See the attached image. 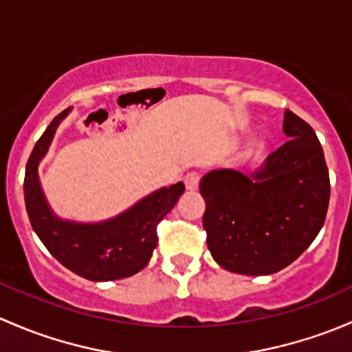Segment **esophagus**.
I'll use <instances>...</instances> for the list:
<instances>
[{
	"mask_svg": "<svg viewBox=\"0 0 352 352\" xmlns=\"http://www.w3.org/2000/svg\"><path fill=\"white\" fill-rule=\"evenodd\" d=\"M198 184H200V173L191 171L184 176V186H186V190H190V191L197 190Z\"/></svg>",
	"mask_w": 352,
	"mask_h": 352,
	"instance_id": "1",
	"label": "esophagus"
}]
</instances>
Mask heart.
<instances>
[{
  "label": "heart",
  "mask_w": 352,
  "mask_h": 352,
  "mask_svg": "<svg viewBox=\"0 0 352 352\" xmlns=\"http://www.w3.org/2000/svg\"><path fill=\"white\" fill-rule=\"evenodd\" d=\"M256 147H259V146H257V144H256Z\"/></svg>",
  "instance_id": "b5f03b06"
}]
</instances>
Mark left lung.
Instances as JSON below:
<instances>
[{
    "instance_id": "1",
    "label": "left lung",
    "mask_w": 352,
    "mask_h": 352,
    "mask_svg": "<svg viewBox=\"0 0 352 352\" xmlns=\"http://www.w3.org/2000/svg\"><path fill=\"white\" fill-rule=\"evenodd\" d=\"M283 130L289 139L252 175L213 169L200 181L206 245L232 273H278L309 248L325 222L331 181L320 142L289 110Z\"/></svg>"
}]
</instances>
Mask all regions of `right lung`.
I'll return each instance as SVG.
<instances>
[{"instance_id": "right-lung-1", "label": "right lung", "mask_w": 352, "mask_h": 352, "mask_svg": "<svg viewBox=\"0 0 352 352\" xmlns=\"http://www.w3.org/2000/svg\"><path fill=\"white\" fill-rule=\"evenodd\" d=\"M71 108L60 111L35 144L25 169V206L32 229L63 266L91 281H110L139 273L157 245V223L183 195L184 184L161 188L149 197L100 223L60 220L47 205L38 181V162L49 151L57 126Z\"/></svg>"}]
</instances>
